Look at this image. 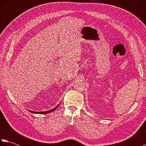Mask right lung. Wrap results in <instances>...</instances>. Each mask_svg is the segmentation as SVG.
Instances as JSON below:
<instances>
[{
  "label": "right lung",
  "mask_w": 146,
  "mask_h": 146,
  "mask_svg": "<svg viewBox=\"0 0 146 146\" xmlns=\"http://www.w3.org/2000/svg\"><path fill=\"white\" fill-rule=\"evenodd\" d=\"M60 104H58L56 107H54V108H52V109L50 110H48V111H31V110H29L30 112L33 113H39V114H44V113H50L52 112V111H54L56 109L57 107L60 105Z\"/></svg>",
  "instance_id": "1"
}]
</instances>
